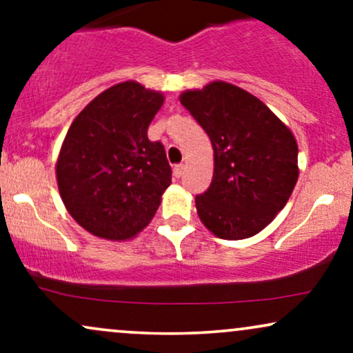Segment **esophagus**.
Instances as JSON below:
<instances>
[{
	"label": "esophagus",
	"instance_id": "34e87169",
	"mask_svg": "<svg viewBox=\"0 0 353 353\" xmlns=\"http://www.w3.org/2000/svg\"><path fill=\"white\" fill-rule=\"evenodd\" d=\"M172 174H174V177H176V179H179V177L182 176V174H184V164H177V165H174Z\"/></svg>",
	"mask_w": 353,
	"mask_h": 353
}]
</instances>
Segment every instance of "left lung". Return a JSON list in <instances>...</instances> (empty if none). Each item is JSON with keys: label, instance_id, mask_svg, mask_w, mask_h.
Returning <instances> with one entry per match:
<instances>
[{"label": "left lung", "instance_id": "obj_1", "mask_svg": "<svg viewBox=\"0 0 353 353\" xmlns=\"http://www.w3.org/2000/svg\"><path fill=\"white\" fill-rule=\"evenodd\" d=\"M179 99L214 149L212 182L196 197L197 216L219 239L255 236L281 212L297 184L292 131L261 99L224 81L189 89Z\"/></svg>", "mask_w": 353, "mask_h": 353}]
</instances>
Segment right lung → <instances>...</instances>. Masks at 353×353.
Returning <instances> with one entry per match:
<instances>
[{"mask_svg":"<svg viewBox=\"0 0 353 353\" xmlns=\"http://www.w3.org/2000/svg\"><path fill=\"white\" fill-rule=\"evenodd\" d=\"M163 104V92L124 81L96 96L68 129L56 163L59 196L92 236L132 239L159 208L172 171L148 128Z\"/></svg>","mask_w":353,"mask_h":353,"instance_id":"1","label":"right lung"}]
</instances>
